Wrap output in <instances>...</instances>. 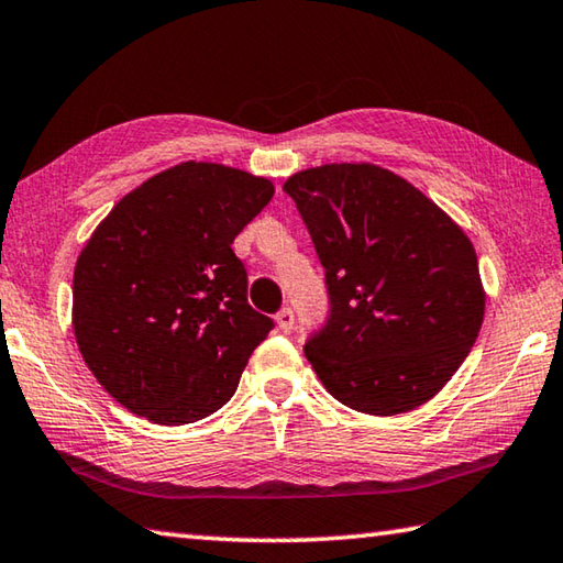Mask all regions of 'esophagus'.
<instances>
[{"instance_id": "34e87169", "label": "esophagus", "mask_w": 563, "mask_h": 563, "mask_svg": "<svg viewBox=\"0 0 563 563\" xmlns=\"http://www.w3.org/2000/svg\"><path fill=\"white\" fill-rule=\"evenodd\" d=\"M275 322H278V328H280L283 332H290L292 325H295L292 310H290V308H283V310L278 312V316H275Z\"/></svg>"}]
</instances>
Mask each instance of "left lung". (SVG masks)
I'll return each mask as SVG.
<instances>
[{"instance_id":"8db88e82","label":"left lung","mask_w":563,"mask_h":563,"mask_svg":"<svg viewBox=\"0 0 563 563\" xmlns=\"http://www.w3.org/2000/svg\"><path fill=\"white\" fill-rule=\"evenodd\" d=\"M325 268L330 318L305 342L338 402L393 417L424 405L470 355L484 320L466 233L402 176L325 164L283 186Z\"/></svg>"}]
</instances>
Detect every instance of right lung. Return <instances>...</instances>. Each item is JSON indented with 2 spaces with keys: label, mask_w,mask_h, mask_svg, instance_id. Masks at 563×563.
I'll return each instance as SVG.
<instances>
[{
  "label": "right lung",
  "mask_w": 563,
  "mask_h": 563,
  "mask_svg": "<svg viewBox=\"0 0 563 563\" xmlns=\"http://www.w3.org/2000/svg\"><path fill=\"white\" fill-rule=\"evenodd\" d=\"M268 178L186 161L111 208L74 268L71 325L99 385L156 424L233 397L273 320L247 305L233 241L271 203Z\"/></svg>",
  "instance_id": "right-lung-1"
}]
</instances>
